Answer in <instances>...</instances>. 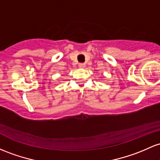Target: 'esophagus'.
Returning a JSON list of instances; mask_svg holds the SVG:
<instances>
[{
    "label": "esophagus",
    "instance_id": "esophagus-1",
    "mask_svg": "<svg viewBox=\"0 0 160 160\" xmlns=\"http://www.w3.org/2000/svg\"><path fill=\"white\" fill-rule=\"evenodd\" d=\"M86 67L85 64H79V68H84Z\"/></svg>",
    "mask_w": 160,
    "mask_h": 160
}]
</instances>
